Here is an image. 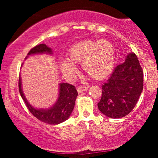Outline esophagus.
I'll list each match as a JSON object with an SVG mask.
<instances>
[{
	"instance_id": "obj_1",
	"label": "esophagus",
	"mask_w": 158,
	"mask_h": 158,
	"mask_svg": "<svg viewBox=\"0 0 158 158\" xmlns=\"http://www.w3.org/2000/svg\"><path fill=\"white\" fill-rule=\"evenodd\" d=\"M88 89V87L80 86V87H79V88H77V91H78V93H81V92L85 91V90H87Z\"/></svg>"
}]
</instances>
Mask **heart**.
I'll return each instance as SVG.
<instances>
[{"instance_id":"obj_1","label":"heart","mask_w":158,"mask_h":158,"mask_svg":"<svg viewBox=\"0 0 158 158\" xmlns=\"http://www.w3.org/2000/svg\"><path fill=\"white\" fill-rule=\"evenodd\" d=\"M115 56V49L108 40H84L69 49L68 61H61L59 68L65 77L72 79L77 73L74 64H81L83 71L92 79L102 80L113 71Z\"/></svg>"}]
</instances>
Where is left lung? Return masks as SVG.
Wrapping results in <instances>:
<instances>
[{
    "mask_svg": "<svg viewBox=\"0 0 158 158\" xmlns=\"http://www.w3.org/2000/svg\"><path fill=\"white\" fill-rule=\"evenodd\" d=\"M143 88V71L135 52L117 65L107 82L98 103L99 110L107 117L118 119L134 109Z\"/></svg>",
    "mask_w": 158,
    "mask_h": 158,
    "instance_id": "1",
    "label": "left lung"
}]
</instances>
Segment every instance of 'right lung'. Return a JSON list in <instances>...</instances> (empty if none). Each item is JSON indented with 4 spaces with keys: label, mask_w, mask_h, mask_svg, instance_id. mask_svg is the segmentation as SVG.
<instances>
[{
    "label": "right lung",
    "mask_w": 158,
    "mask_h": 158,
    "mask_svg": "<svg viewBox=\"0 0 158 158\" xmlns=\"http://www.w3.org/2000/svg\"><path fill=\"white\" fill-rule=\"evenodd\" d=\"M52 54L51 48L47 46L45 44L36 45L35 48H32L27 54L26 59L29 56L35 55V54ZM19 92L24 101L25 104L30 113L34 117L43 123L50 125H57L67 120L70 117L75 106L76 99L78 93L75 86L68 84V83H60L59 84V94L57 101L52 107L49 108H35L29 103L27 100L24 94L23 93L21 88V79L19 76Z\"/></svg>",
    "instance_id": "add662e5"
}]
</instances>
